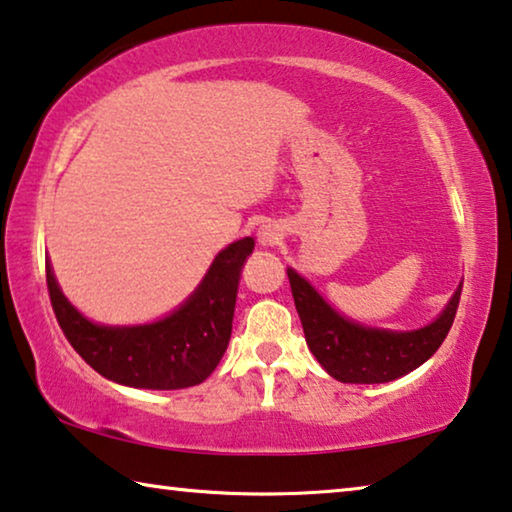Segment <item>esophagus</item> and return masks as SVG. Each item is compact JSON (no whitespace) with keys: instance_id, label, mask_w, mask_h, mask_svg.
Wrapping results in <instances>:
<instances>
[{"instance_id":"obj_1","label":"esophagus","mask_w":512,"mask_h":512,"mask_svg":"<svg viewBox=\"0 0 512 512\" xmlns=\"http://www.w3.org/2000/svg\"><path fill=\"white\" fill-rule=\"evenodd\" d=\"M282 239V227L278 223H264L257 232L259 246H276Z\"/></svg>"}]
</instances>
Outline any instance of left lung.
Listing matches in <instances>:
<instances>
[{
	"label": "left lung",
	"mask_w": 512,
	"mask_h": 512,
	"mask_svg": "<svg viewBox=\"0 0 512 512\" xmlns=\"http://www.w3.org/2000/svg\"><path fill=\"white\" fill-rule=\"evenodd\" d=\"M287 276L312 356L342 384H386L423 365L451 331L462 294L460 285L439 317L423 329L388 331L342 317L294 269H287Z\"/></svg>",
	"instance_id": "1"
}]
</instances>
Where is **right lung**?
Here are the masks:
<instances>
[{
    "instance_id": "right-lung-1",
    "label": "right lung",
    "mask_w": 512,
    "mask_h": 512,
    "mask_svg": "<svg viewBox=\"0 0 512 512\" xmlns=\"http://www.w3.org/2000/svg\"><path fill=\"white\" fill-rule=\"evenodd\" d=\"M253 248L250 236L230 243L177 310L135 326L91 322L66 299L45 259L52 310L75 352L105 379L151 391L197 386L216 370L230 345L241 269Z\"/></svg>"
}]
</instances>
